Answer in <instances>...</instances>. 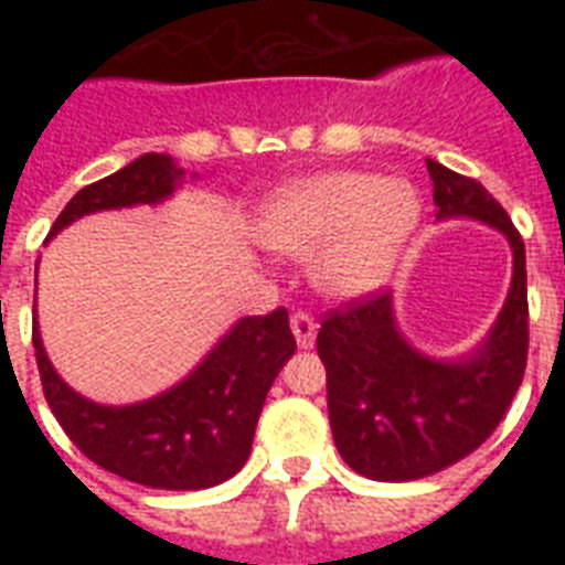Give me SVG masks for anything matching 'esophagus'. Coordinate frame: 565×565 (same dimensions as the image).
Returning <instances> with one entry per match:
<instances>
[{
    "mask_svg": "<svg viewBox=\"0 0 565 565\" xmlns=\"http://www.w3.org/2000/svg\"><path fill=\"white\" fill-rule=\"evenodd\" d=\"M291 331H294V339H297V344L302 348V351L313 348V339H317V322H313L311 313L294 311L291 313Z\"/></svg>",
    "mask_w": 565,
    "mask_h": 565,
    "instance_id": "esophagus-1",
    "label": "esophagus"
}]
</instances>
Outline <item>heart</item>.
Segmentation results:
<instances>
[{
  "instance_id": "b5f03b06",
  "label": "heart",
  "mask_w": 565,
  "mask_h": 565,
  "mask_svg": "<svg viewBox=\"0 0 565 565\" xmlns=\"http://www.w3.org/2000/svg\"><path fill=\"white\" fill-rule=\"evenodd\" d=\"M422 221V198L402 178L331 172L277 189L259 212L268 248L313 259V282L331 297H359L387 277Z\"/></svg>"
}]
</instances>
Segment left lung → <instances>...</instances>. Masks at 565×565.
Wrapping results in <instances>:
<instances>
[{
	"instance_id": "1",
	"label": "left lung",
	"mask_w": 565,
	"mask_h": 565,
	"mask_svg": "<svg viewBox=\"0 0 565 565\" xmlns=\"http://www.w3.org/2000/svg\"><path fill=\"white\" fill-rule=\"evenodd\" d=\"M438 217H478L512 243L515 271L487 344L467 362H433L393 326L391 294L367 291L322 317L317 353L339 456L373 481H416L487 441L523 382L529 353L526 252L507 209L467 174L427 161Z\"/></svg>"
}]
</instances>
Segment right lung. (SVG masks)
<instances>
[{"mask_svg":"<svg viewBox=\"0 0 565 565\" xmlns=\"http://www.w3.org/2000/svg\"><path fill=\"white\" fill-rule=\"evenodd\" d=\"M181 174L167 154H141L73 194L47 237L89 212L163 201ZM33 348L50 411L89 461L143 487L206 489L246 463L268 387L297 342L286 308L239 319L192 376L129 407H104L70 391L44 356L36 326Z\"/></svg>","mask_w":565,"mask_h":565,"instance_id":"right-lung-1","label":"right lung"}]
</instances>
